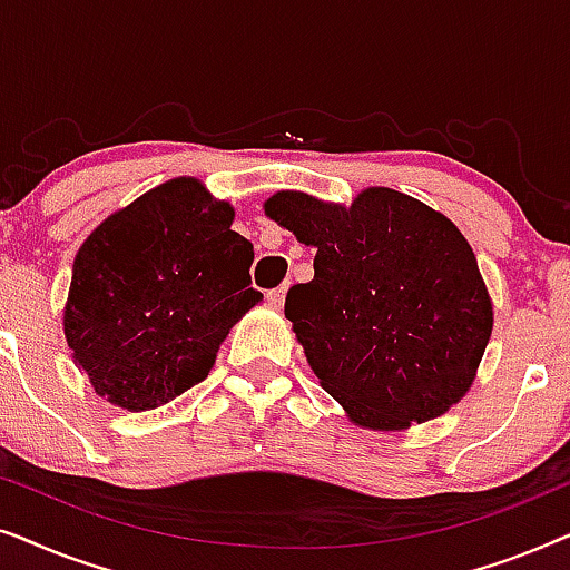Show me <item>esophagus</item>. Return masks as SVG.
Segmentation results:
<instances>
[{
	"label": "esophagus",
	"instance_id": "34e87169",
	"mask_svg": "<svg viewBox=\"0 0 570 570\" xmlns=\"http://www.w3.org/2000/svg\"><path fill=\"white\" fill-rule=\"evenodd\" d=\"M285 291H287V287L283 285V287H275V291H269V293H267V301L272 303V306H275V308L283 306V301H285Z\"/></svg>",
	"mask_w": 570,
	"mask_h": 570
}]
</instances>
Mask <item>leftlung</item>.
<instances>
[{
	"label": "left lung",
	"instance_id": "8db88e82",
	"mask_svg": "<svg viewBox=\"0 0 570 570\" xmlns=\"http://www.w3.org/2000/svg\"><path fill=\"white\" fill-rule=\"evenodd\" d=\"M264 215L316 248L285 316L311 371L365 431H407L470 392L493 301L462 230L415 197L368 186L353 205L277 191Z\"/></svg>",
	"mask_w": 570,
	"mask_h": 570
}]
</instances>
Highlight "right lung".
Wrapping results in <instances>:
<instances>
[{
	"instance_id": "1",
	"label": "right lung",
	"mask_w": 570,
	"mask_h": 570,
	"mask_svg": "<svg viewBox=\"0 0 570 570\" xmlns=\"http://www.w3.org/2000/svg\"><path fill=\"white\" fill-rule=\"evenodd\" d=\"M233 217L230 202L178 176L82 240L65 337L98 396L145 412L207 379L228 332L262 303L248 287L254 246Z\"/></svg>"
}]
</instances>
